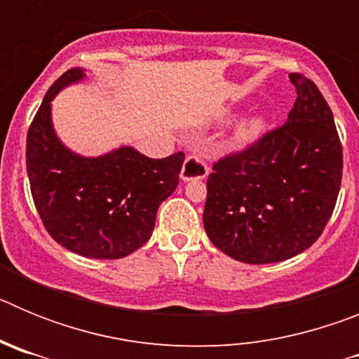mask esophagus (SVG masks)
<instances>
[{
	"mask_svg": "<svg viewBox=\"0 0 359 359\" xmlns=\"http://www.w3.org/2000/svg\"><path fill=\"white\" fill-rule=\"evenodd\" d=\"M208 176L207 163L199 156H189L182 167L183 182H192V180H205Z\"/></svg>",
	"mask_w": 359,
	"mask_h": 359,
	"instance_id": "34e87169",
	"label": "esophagus"
}]
</instances>
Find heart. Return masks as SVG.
Instances as JSON below:
<instances>
[{"mask_svg":"<svg viewBox=\"0 0 359 359\" xmlns=\"http://www.w3.org/2000/svg\"><path fill=\"white\" fill-rule=\"evenodd\" d=\"M268 120L262 115H252L241 120L236 126L233 133H231V145L236 147H243L252 142H255L262 133L266 131Z\"/></svg>","mask_w":359,"mask_h":359,"instance_id":"b5f03b06","label":"heart"}]
</instances>
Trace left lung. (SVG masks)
<instances>
[{
  "label": "left lung",
  "instance_id": "8db88e82",
  "mask_svg": "<svg viewBox=\"0 0 359 359\" xmlns=\"http://www.w3.org/2000/svg\"><path fill=\"white\" fill-rule=\"evenodd\" d=\"M297 100L284 126L214 165L203 224L215 248L246 264L302 253L322 236L341 183L332 111L309 79L291 73Z\"/></svg>",
  "mask_w": 359,
  "mask_h": 359
}]
</instances>
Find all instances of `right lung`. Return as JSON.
<instances>
[{
	"instance_id": "add662e5",
	"label": "right lung",
	"mask_w": 359,
	"mask_h": 359,
	"mask_svg": "<svg viewBox=\"0 0 359 359\" xmlns=\"http://www.w3.org/2000/svg\"><path fill=\"white\" fill-rule=\"evenodd\" d=\"M86 79L72 68L44 95L27 136L32 198L44 228L57 243L90 259H122L152 236L156 212L180 183L183 152L144 156L120 145L100 156H82L57 136L52 100Z\"/></svg>"
}]
</instances>
